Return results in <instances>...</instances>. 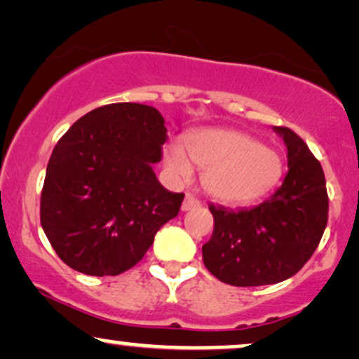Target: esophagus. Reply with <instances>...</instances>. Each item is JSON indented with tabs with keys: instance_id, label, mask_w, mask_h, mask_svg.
Segmentation results:
<instances>
[{
	"instance_id": "1",
	"label": "esophagus",
	"mask_w": 359,
	"mask_h": 359,
	"mask_svg": "<svg viewBox=\"0 0 359 359\" xmlns=\"http://www.w3.org/2000/svg\"><path fill=\"white\" fill-rule=\"evenodd\" d=\"M198 205H201V202H198L197 198H195L192 194H187V195H185V198H184V202H182V210H184V212L192 210V208L198 207Z\"/></svg>"
}]
</instances>
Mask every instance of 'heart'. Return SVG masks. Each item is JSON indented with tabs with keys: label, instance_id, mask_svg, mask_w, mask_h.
Wrapping results in <instances>:
<instances>
[{
	"label": "heart",
	"instance_id": "1",
	"mask_svg": "<svg viewBox=\"0 0 359 359\" xmlns=\"http://www.w3.org/2000/svg\"><path fill=\"white\" fill-rule=\"evenodd\" d=\"M184 145L169 142L164 147L165 169L177 180H189L192 161L203 170L205 192L224 203L255 201L278 184L283 172L278 152L237 130H195L185 137Z\"/></svg>",
	"mask_w": 359,
	"mask_h": 359
}]
</instances>
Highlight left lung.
<instances>
[{
  "label": "left lung",
  "mask_w": 359,
  "mask_h": 359,
  "mask_svg": "<svg viewBox=\"0 0 359 359\" xmlns=\"http://www.w3.org/2000/svg\"><path fill=\"white\" fill-rule=\"evenodd\" d=\"M287 146L281 187L252 208L210 205L213 233L202 247L203 265L233 287H260L290 278L310 260L328 222L321 164L288 127H273Z\"/></svg>",
  "instance_id": "8db88e82"
}]
</instances>
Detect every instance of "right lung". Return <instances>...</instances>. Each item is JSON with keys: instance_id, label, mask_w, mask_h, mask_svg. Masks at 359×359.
Here are the masks:
<instances>
[{"instance_id": "obj_1", "label": "right lung", "mask_w": 359, "mask_h": 359, "mask_svg": "<svg viewBox=\"0 0 359 359\" xmlns=\"http://www.w3.org/2000/svg\"><path fill=\"white\" fill-rule=\"evenodd\" d=\"M165 121L156 107L116 102L81 117L57 140L41 194V225L54 252L84 275L114 276L142 260L184 194L167 190Z\"/></svg>"}]
</instances>
